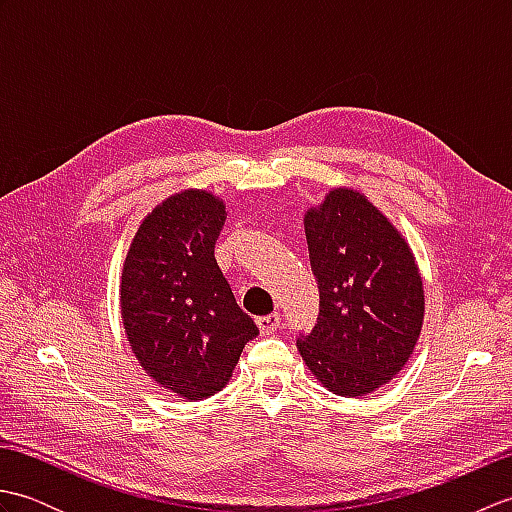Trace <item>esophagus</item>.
Returning a JSON list of instances; mask_svg holds the SVG:
<instances>
[{
  "mask_svg": "<svg viewBox=\"0 0 512 512\" xmlns=\"http://www.w3.org/2000/svg\"><path fill=\"white\" fill-rule=\"evenodd\" d=\"M281 323V317L275 312V314H266V317H259L257 319V328L262 334H273Z\"/></svg>",
  "mask_w": 512,
  "mask_h": 512,
  "instance_id": "1",
  "label": "esophagus"
}]
</instances>
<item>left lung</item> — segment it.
I'll return each mask as SVG.
<instances>
[{
	"mask_svg": "<svg viewBox=\"0 0 512 512\" xmlns=\"http://www.w3.org/2000/svg\"><path fill=\"white\" fill-rule=\"evenodd\" d=\"M319 319L297 347L314 378L358 398L407 365L424 319L422 277L407 239L361 191L336 187L303 217Z\"/></svg>",
	"mask_w": 512,
	"mask_h": 512,
	"instance_id": "1",
	"label": "left lung"
}]
</instances>
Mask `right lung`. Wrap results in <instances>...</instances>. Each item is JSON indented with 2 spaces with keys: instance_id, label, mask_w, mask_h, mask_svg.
Segmentation results:
<instances>
[{
  "instance_id": "right-lung-1",
  "label": "right lung",
  "mask_w": 512,
  "mask_h": 512,
  "mask_svg": "<svg viewBox=\"0 0 512 512\" xmlns=\"http://www.w3.org/2000/svg\"><path fill=\"white\" fill-rule=\"evenodd\" d=\"M226 222L217 195L184 189L151 211L129 244L121 317L140 367L173 394L209 398L259 334L215 262Z\"/></svg>"
}]
</instances>
